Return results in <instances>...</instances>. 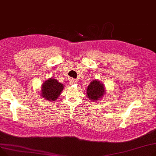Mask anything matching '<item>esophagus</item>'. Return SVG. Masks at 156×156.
Instances as JSON below:
<instances>
[{
	"label": "esophagus",
	"mask_w": 156,
	"mask_h": 156,
	"mask_svg": "<svg viewBox=\"0 0 156 156\" xmlns=\"http://www.w3.org/2000/svg\"><path fill=\"white\" fill-rule=\"evenodd\" d=\"M69 81H70V84H76V83H77V80H76L75 79H70Z\"/></svg>",
	"instance_id": "obj_1"
}]
</instances>
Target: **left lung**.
I'll list each match as a JSON object with an SVG mask.
<instances>
[{"instance_id": "obj_1", "label": "left lung", "mask_w": 156, "mask_h": 156, "mask_svg": "<svg viewBox=\"0 0 156 156\" xmlns=\"http://www.w3.org/2000/svg\"><path fill=\"white\" fill-rule=\"evenodd\" d=\"M105 89L103 84L96 80H94L90 83L87 89V95L89 99L96 101L105 94Z\"/></svg>"}]
</instances>
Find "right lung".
Segmentation results:
<instances>
[{"instance_id": "right-lung-1", "label": "right lung", "mask_w": 156, "mask_h": 156, "mask_svg": "<svg viewBox=\"0 0 156 156\" xmlns=\"http://www.w3.org/2000/svg\"><path fill=\"white\" fill-rule=\"evenodd\" d=\"M62 84L55 79H49L44 82L41 89V96L49 101H55L63 89Z\"/></svg>"}]
</instances>
